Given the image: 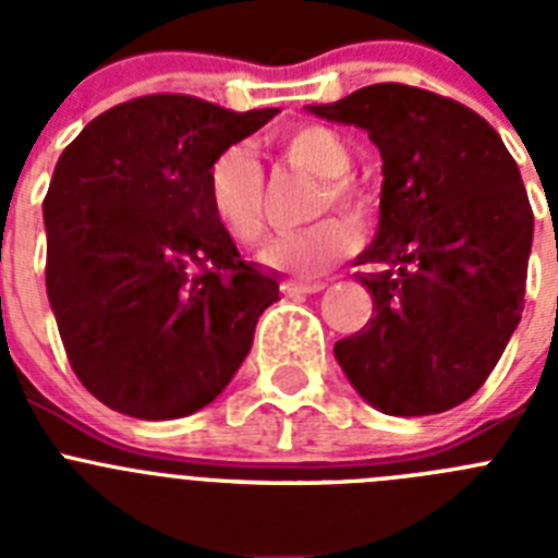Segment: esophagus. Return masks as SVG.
<instances>
[{
	"mask_svg": "<svg viewBox=\"0 0 558 558\" xmlns=\"http://www.w3.org/2000/svg\"><path fill=\"white\" fill-rule=\"evenodd\" d=\"M324 288H327V282H315V279H288V282H282V293L288 299H293V295L322 293Z\"/></svg>",
	"mask_w": 558,
	"mask_h": 558,
	"instance_id": "1",
	"label": "esophagus"
}]
</instances>
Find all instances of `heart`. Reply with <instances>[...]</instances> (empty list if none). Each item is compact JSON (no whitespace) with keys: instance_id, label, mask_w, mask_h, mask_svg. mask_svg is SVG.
Returning <instances> with one entry per match:
<instances>
[{"instance_id":"obj_1","label":"heart","mask_w":558,"mask_h":558,"mask_svg":"<svg viewBox=\"0 0 558 558\" xmlns=\"http://www.w3.org/2000/svg\"><path fill=\"white\" fill-rule=\"evenodd\" d=\"M288 159L304 170L327 179V195L332 204L347 209L352 218H363L366 201L343 181L352 167V153L338 133L322 125H304L282 136ZM209 204L236 243H254L263 234V170L245 145H231L209 167ZM357 234L340 218L322 220L302 231L279 234L263 245L259 259L270 268L313 276L352 254Z\"/></svg>"}]
</instances>
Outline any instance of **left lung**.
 <instances>
[{"label":"left lung","instance_id":"left-lung-1","mask_svg":"<svg viewBox=\"0 0 558 558\" xmlns=\"http://www.w3.org/2000/svg\"><path fill=\"white\" fill-rule=\"evenodd\" d=\"M383 156L379 223L357 265L374 313L335 343L368 405L430 416L486 383L525 307L534 211L520 167L481 113L405 83H374L327 106Z\"/></svg>","mask_w":558,"mask_h":558}]
</instances>
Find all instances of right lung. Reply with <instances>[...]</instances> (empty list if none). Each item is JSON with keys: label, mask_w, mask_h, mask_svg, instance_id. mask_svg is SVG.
I'll return each mask as SVG.
<instances>
[{"label": "right lung", "mask_w": 558, "mask_h": 558, "mask_svg": "<svg viewBox=\"0 0 558 558\" xmlns=\"http://www.w3.org/2000/svg\"><path fill=\"white\" fill-rule=\"evenodd\" d=\"M276 113L147 95L61 153L44 198L47 299L77 379L111 411L161 422L215 402L279 302L206 190L211 161Z\"/></svg>", "instance_id": "obj_1"}]
</instances>
